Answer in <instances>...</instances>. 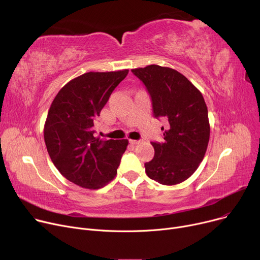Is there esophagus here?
<instances>
[{
    "instance_id": "34e87169",
    "label": "esophagus",
    "mask_w": 260,
    "mask_h": 260,
    "mask_svg": "<svg viewBox=\"0 0 260 260\" xmlns=\"http://www.w3.org/2000/svg\"><path fill=\"white\" fill-rule=\"evenodd\" d=\"M140 141L139 140H129V143L131 144H133V145H136V144H138Z\"/></svg>"
}]
</instances>
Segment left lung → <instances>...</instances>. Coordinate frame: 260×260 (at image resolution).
Returning <instances> with one entry per match:
<instances>
[{
	"instance_id": "obj_1",
	"label": "left lung",
	"mask_w": 260,
	"mask_h": 260,
	"mask_svg": "<svg viewBox=\"0 0 260 260\" xmlns=\"http://www.w3.org/2000/svg\"><path fill=\"white\" fill-rule=\"evenodd\" d=\"M132 73L151 95L155 118H165V142H151L155 156L144 163L149 178L165 185L186 180L198 169L210 140L208 107L201 92L170 67L148 65Z\"/></svg>"
}]
</instances>
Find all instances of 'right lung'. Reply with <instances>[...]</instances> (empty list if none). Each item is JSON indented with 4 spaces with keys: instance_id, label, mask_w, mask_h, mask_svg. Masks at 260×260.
<instances>
[{
    "instance_id": "1",
    "label": "right lung",
    "mask_w": 260,
    "mask_h": 260,
    "mask_svg": "<svg viewBox=\"0 0 260 260\" xmlns=\"http://www.w3.org/2000/svg\"><path fill=\"white\" fill-rule=\"evenodd\" d=\"M128 70L89 72L64 85L53 99L44 126L49 157L71 182L97 189L117 175L128 140L94 137V123Z\"/></svg>"
}]
</instances>
